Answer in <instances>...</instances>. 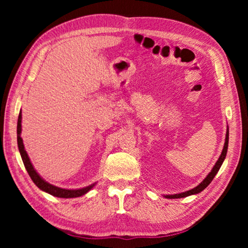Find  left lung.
<instances>
[{
  "instance_id": "obj_1",
  "label": "left lung",
  "mask_w": 248,
  "mask_h": 248,
  "mask_svg": "<svg viewBox=\"0 0 248 248\" xmlns=\"http://www.w3.org/2000/svg\"><path fill=\"white\" fill-rule=\"evenodd\" d=\"M228 146H229V127L228 130H226V134H225V142H224V146H223V150H222V153L220 155L219 159H217L216 165L213 166V169L211 170V171L207 175V177H205L202 182H201L198 186L192 188L190 190H187L185 192H180V194H175V195H166L164 196L165 198H169V199H177V198H185V197H188V196H191V195H197L199 194V192L202 191L203 189H205L209 186V184L212 182V179L215 178V176L217 175V171H219L220 167L222 165V163H223L224 158L226 156V152H228Z\"/></svg>"
}]
</instances>
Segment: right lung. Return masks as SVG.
Returning <instances> with one entry per match:
<instances>
[{
  "mask_svg": "<svg viewBox=\"0 0 248 248\" xmlns=\"http://www.w3.org/2000/svg\"><path fill=\"white\" fill-rule=\"evenodd\" d=\"M20 133H22V111L19 112L18 116V120H17V145H18V150L20 153V156H22L23 163L25 165V169H26L27 173L31 176V178L37 187L39 188L45 192H48V194L52 195L54 197H58V198H75V197H79L85 195L86 192H89L92 188H93L96 183L90 185V186H86L84 188H78V189H64V188H60L54 186V185L49 184L48 182L41 177V176L37 173L36 170L33 169V166L31 164V159H29L28 154L25 150V146L23 143V139L20 138Z\"/></svg>",
  "mask_w": 248,
  "mask_h": 248,
  "instance_id": "right-lung-1",
  "label": "right lung"
}]
</instances>
